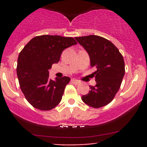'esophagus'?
Returning <instances> with one entry per match:
<instances>
[{
	"instance_id": "34e87169",
	"label": "esophagus",
	"mask_w": 147,
	"mask_h": 147,
	"mask_svg": "<svg viewBox=\"0 0 147 147\" xmlns=\"http://www.w3.org/2000/svg\"><path fill=\"white\" fill-rule=\"evenodd\" d=\"M71 82H72L73 84H79L80 82L79 80H75V79H72L71 80Z\"/></svg>"
}]
</instances>
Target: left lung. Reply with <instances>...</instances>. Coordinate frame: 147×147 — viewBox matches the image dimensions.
Instances as JSON below:
<instances>
[{"instance_id":"obj_1","label":"left lung","mask_w":147,"mask_h":147,"mask_svg":"<svg viewBox=\"0 0 147 147\" xmlns=\"http://www.w3.org/2000/svg\"><path fill=\"white\" fill-rule=\"evenodd\" d=\"M75 40L88 53L91 66L97 69L93 73L97 84L90 86L91 90L82 100L94 108L105 106L119 90L125 73L124 58L116 46L102 37L91 35Z\"/></svg>"}]
</instances>
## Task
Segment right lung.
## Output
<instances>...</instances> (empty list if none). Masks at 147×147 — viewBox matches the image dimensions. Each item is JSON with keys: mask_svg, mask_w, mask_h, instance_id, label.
<instances>
[{"mask_svg": "<svg viewBox=\"0 0 147 147\" xmlns=\"http://www.w3.org/2000/svg\"><path fill=\"white\" fill-rule=\"evenodd\" d=\"M71 37L43 35L31 39L18 58L17 75L28 102L40 110H50L62 100L68 77L49 78V69L57 63L67 47L76 45Z\"/></svg>", "mask_w": 147, "mask_h": 147, "instance_id": "add662e5", "label": "right lung"}]
</instances>
